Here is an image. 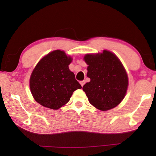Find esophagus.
Returning <instances> with one entry per match:
<instances>
[{
  "instance_id": "obj_1",
  "label": "esophagus",
  "mask_w": 156,
  "mask_h": 156,
  "mask_svg": "<svg viewBox=\"0 0 156 156\" xmlns=\"http://www.w3.org/2000/svg\"><path fill=\"white\" fill-rule=\"evenodd\" d=\"M84 83H85V81H84V80H82V81H80V84H81V86H82V87H83V85L84 84Z\"/></svg>"
}]
</instances>
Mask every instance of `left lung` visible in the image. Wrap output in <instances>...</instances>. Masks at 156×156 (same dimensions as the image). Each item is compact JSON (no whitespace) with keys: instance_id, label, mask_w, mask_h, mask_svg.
Instances as JSON below:
<instances>
[{"instance_id":"obj_1","label":"left lung","mask_w":156,"mask_h":156,"mask_svg":"<svg viewBox=\"0 0 156 156\" xmlns=\"http://www.w3.org/2000/svg\"><path fill=\"white\" fill-rule=\"evenodd\" d=\"M84 60L87 67L89 83L83 86L90 103L98 109L107 111L119 105L128 87V76L122 62L113 53L86 54Z\"/></svg>"}]
</instances>
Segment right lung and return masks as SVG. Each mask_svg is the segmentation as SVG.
<instances>
[{
	"label": "right lung",
	"mask_w": 156,
	"mask_h": 156,
	"mask_svg": "<svg viewBox=\"0 0 156 156\" xmlns=\"http://www.w3.org/2000/svg\"><path fill=\"white\" fill-rule=\"evenodd\" d=\"M72 61V57L65 51L55 50L38 62L30 80L31 94L37 102L58 109L69 101L73 91L82 88L69 69Z\"/></svg>",
	"instance_id": "1"
}]
</instances>
